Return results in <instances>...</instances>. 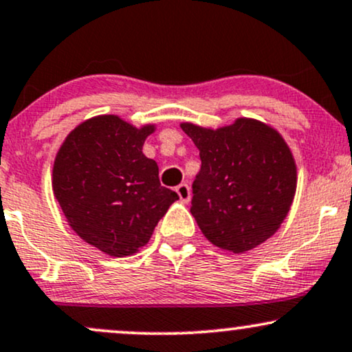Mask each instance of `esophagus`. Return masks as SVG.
<instances>
[{"label":"esophagus","mask_w":352,"mask_h":352,"mask_svg":"<svg viewBox=\"0 0 352 352\" xmlns=\"http://www.w3.org/2000/svg\"><path fill=\"white\" fill-rule=\"evenodd\" d=\"M175 192H177V195H179L182 203H188L190 201V197H192V195H190V187L187 184H180L179 187L175 188Z\"/></svg>","instance_id":"obj_1"}]
</instances>
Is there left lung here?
Listing matches in <instances>:
<instances>
[{
	"label": "left lung",
	"mask_w": 352,
	"mask_h": 352,
	"mask_svg": "<svg viewBox=\"0 0 352 352\" xmlns=\"http://www.w3.org/2000/svg\"><path fill=\"white\" fill-rule=\"evenodd\" d=\"M200 151L192 214L211 244L234 254L269 239L289 213L297 165L277 131L256 120L206 129L182 124Z\"/></svg>",
	"instance_id": "left-lung-1"
}]
</instances>
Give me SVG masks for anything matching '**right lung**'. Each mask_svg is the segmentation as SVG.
Segmentation results:
<instances>
[{
    "instance_id": "right-lung-1",
    "label": "right lung",
    "mask_w": 352,
    "mask_h": 352,
    "mask_svg": "<svg viewBox=\"0 0 352 352\" xmlns=\"http://www.w3.org/2000/svg\"><path fill=\"white\" fill-rule=\"evenodd\" d=\"M154 129L103 114L72 131L55 157L54 195L67 221L85 243L108 256L139 251L179 200L160 185L155 160L142 154Z\"/></svg>"
}]
</instances>
